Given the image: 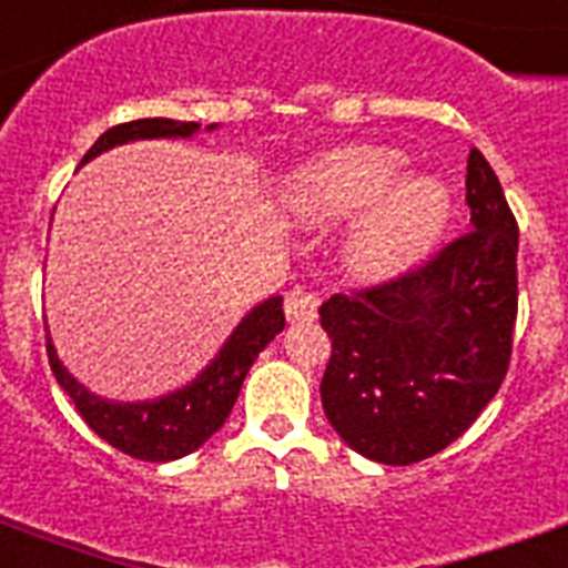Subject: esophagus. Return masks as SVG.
I'll use <instances>...</instances> for the list:
<instances>
[{"mask_svg": "<svg viewBox=\"0 0 568 568\" xmlns=\"http://www.w3.org/2000/svg\"><path fill=\"white\" fill-rule=\"evenodd\" d=\"M285 316L288 322H313L318 316V297L310 292H288L285 295Z\"/></svg>", "mask_w": 568, "mask_h": 568, "instance_id": "1", "label": "esophagus"}]
</instances>
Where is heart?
<instances>
[{"instance_id":"b5f03b06","label":"heart","mask_w":568,"mask_h":568,"mask_svg":"<svg viewBox=\"0 0 568 568\" xmlns=\"http://www.w3.org/2000/svg\"><path fill=\"white\" fill-rule=\"evenodd\" d=\"M403 159L379 146H346L297 168L283 207L310 229L355 225L346 271L355 280H385L430 250L448 222V192L434 178L400 180Z\"/></svg>"}]
</instances>
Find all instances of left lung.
Wrapping results in <instances>:
<instances>
[{"mask_svg": "<svg viewBox=\"0 0 568 568\" xmlns=\"http://www.w3.org/2000/svg\"><path fill=\"white\" fill-rule=\"evenodd\" d=\"M473 229L388 283L318 306L331 337L322 406L358 455L388 466L434 457L506 379L518 318V222L494 168L466 162Z\"/></svg>", "mask_w": 568, "mask_h": 568, "instance_id": "8db88e82", "label": "left lung"}]
</instances>
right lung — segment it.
I'll use <instances>...</instances> for the list:
<instances>
[{
  "instance_id": "right-lung-1",
  "label": "right lung",
  "mask_w": 568,
  "mask_h": 568,
  "mask_svg": "<svg viewBox=\"0 0 568 568\" xmlns=\"http://www.w3.org/2000/svg\"><path fill=\"white\" fill-rule=\"evenodd\" d=\"M199 123H180V120H132V123L113 125L90 146L83 162H90L111 146L129 144V141H144V138H192L199 132ZM213 129V125H207ZM285 327L283 297H267L264 304L252 310L234 334L225 339L220 355L201 369L186 388H178L159 397V400L141 403H116L95 397L81 382L62 367L60 355L48 337V361L60 388L78 406V413L104 443L113 445L138 460H178V457L192 455L195 448L207 443L210 436L220 430L229 418L231 406L241 394V385L250 373L252 361L258 358L267 343H271Z\"/></svg>"
}]
</instances>
